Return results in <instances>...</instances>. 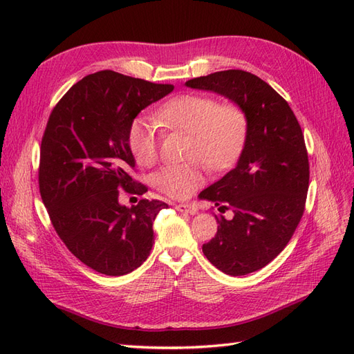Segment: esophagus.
I'll list each match as a JSON object with an SVG mask.
<instances>
[{"label":"esophagus","instance_id":"34e87169","mask_svg":"<svg viewBox=\"0 0 354 354\" xmlns=\"http://www.w3.org/2000/svg\"><path fill=\"white\" fill-rule=\"evenodd\" d=\"M176 209L180 212L190 214V216H195V214H198V207L195 205V203H178V205H176Z\"/></svg>","mask_w":354,"mask_h":354}]
</instances>
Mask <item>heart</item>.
<instances>
[{"mask_svg":"<svg viewBox=\"0 0 354 354\" xmlns=\"http://www.w3.org/2000/svg\"><path fill=\"white\" fill-rule=\"evenodd\" d=\"M153 120L137 118L128 130V147L137 164L151 167L158 159V126L192 136L186 164H167L153 174V186L162 194L185 199L202 185L203 164L211 169L227 168L245 143L248 118L239 104L223 103L201 94H185L164 103Z\"/></svg>","mask_w":354,"mask_h":354,"instance_id":"b5f03b06","label":"heart"}]
</instances>
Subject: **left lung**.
Wrapping results in <instances>:
<instances>
[{
    "mask_svg": "<svg viewBox=\"0 0 354 354\" xmlns=\"http://www.w3.org/2000/svg\"><path fill=\"white\" fill-rule=\"evenodd\" d=\"M186 87L217 93L248 118L236 167L199 194L233 211L230 220L216 216L217 233L202 252L226 274L257 272L281 254L303 217L310 173L301 127L286 100L250 72H214Z\"/></svg>",
    "mask_w": 354,
    "mask_h": 354,
    "instance_id": "obj_1",
    "label": "left lung"
}]
</instances>
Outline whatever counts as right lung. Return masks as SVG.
I'll return each mask as SVG.
<instances>
[{"label": "right lung", "mask_w": 354, "mask_h": 354, "mask_svg": "<svg viewBox=\"0 0 354 354\" xmlns=\"http://www.w3.org/2000/svg\"><path fill=\"white\" fill-rule=\"evenodd\" d=\"M174 90L113 71L78 81L53 109L41 142L39 192L60 239L80 261L108 276L131 273L151 254L156 214L165 202L120 203L133 181L128 130L149 104Z\"/></svg>", "instance_id": "1"}]
</instances>
